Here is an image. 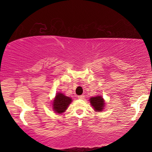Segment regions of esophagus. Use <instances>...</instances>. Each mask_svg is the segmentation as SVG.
Returning <instances> with one entry per match:
<instances>
[{
  "label": "esophagus",
  "mask_w": 152,
  "mask_h": 152,
  "mask_svg": "<svg viewBox=\"0 0 152 152\" xmlns=\"http://www.w3.org/2000/svg\"><path fill=\"white\" fill-rule=\"evenodd\" d=\"M84 96H84V95H80V96H78V98L79 99H84Z\"/></svg>",
  "instance_id": "34e87169"
}]
</instances>
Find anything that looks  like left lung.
<instances>
[{
  "mask_svg": "<svg viewBox=\"0 0 152 152\" xmlns=\"http://www.w3.org/2000/svg\"><path fill=\"white\" fill-rule=\"evenodd\" d=\"M90 102L94 110L96 111L100 112L103 110V107H104V101L101 96H97L95 97H92L90 99Z\"/></svg>",
  "mask_w": 152,
  "mask_h": 152,
  "instance_id": "1",
  "label": "left lung"
}]
</instances>
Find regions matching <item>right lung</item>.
Instances as JSON below:
<instances>
[{
	"label": "right lung",
	"instance_id": "obj_1",
	"mask_svg": "<svg viewBox=\"0 0 152 152\" xmlns=\"http://www.w3.org/2000/svg\"><path fill=\"white\" fill-rule=\"evenodd\" d=\"M71 102V98L65 96L62 93H57L53 101V109L55 112L60 114L65 112Z\"/></svg>",
	"mask_w": 152,
	"mask_h": 152
}]
</instances>
